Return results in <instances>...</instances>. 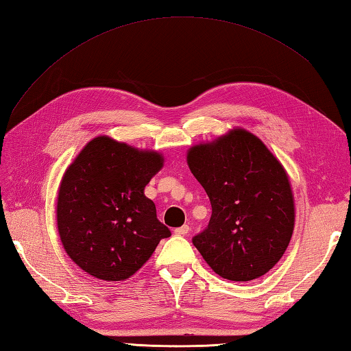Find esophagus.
Masks as SVG:
<instances>
[{
  "label": "esophagus",
  "mask_w": 351,
  "mask_h": 351,
  "mask_svg": "<svg viewBox=\"0 0 351 351\" xmlns=\"http://www.w3.org/2000/svg\"><path fill=\"white\" fill-rule=\"evenodd\" d=\"M189 232H190V226L189 225H184L181 228L175 229V234L176 235H189Z\"/></svg>",
  "instance_id": "esophagus-1"
}]
</instances>
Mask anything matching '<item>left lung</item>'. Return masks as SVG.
Wrapping results in <instances>:
<instances>
[{"instance_id":"8db88e82","label":"left lung","mask_w":351,"mask_h":351,"mask_svg":"<svg viewBox=\"0 0 351 351\" xmlns=\"http://www.w3.org/2000/svg\"><path fill=\"white\" fill-rule=\"evenodd\" d=\"M187 164L211 200L208 228L193 244L221 278L249 282L285 253L295 221L287 170L244 128L191 146Z\"/></svg>"}]
</instances>
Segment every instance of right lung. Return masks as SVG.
<instances>
[{"instance_id": "obj_1", "label": "right lung", "mask_w": 351, "mask_h": 351, "mask_svg": "<svg viewBox=\"0 0 351 351\" xmlns=\"http://www.w3.org/2000/svg\"><path fill=\"white\" fill-rule=\"evenodd\" d=\"M162 164V154L108 136L88 141L69 164L58 187L57 229L81 270L101 280H125L170 237L145 196Z\"/></svg>"}]
</instances>
